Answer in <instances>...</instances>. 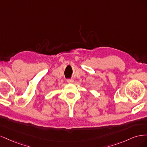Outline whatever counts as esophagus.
I'll list each match as a JSON object with an SVG mask.
<instances>
[{"mask_svg": "<svg viewBox=\"0 0 147 147\" xmlns=\"http://www.w3.org/2000/svg\"><path fill=\"white\" fill-rule=\"evenodd\" d=\"M67 82L68 83H73L74 82V79L71 78V79H68L67 80Z\"/></svg>", "mask_w": 147, "mask_h": 147, "instance_id": "34e87169", "label": "esophagus"}]
</instances>
